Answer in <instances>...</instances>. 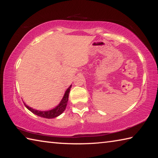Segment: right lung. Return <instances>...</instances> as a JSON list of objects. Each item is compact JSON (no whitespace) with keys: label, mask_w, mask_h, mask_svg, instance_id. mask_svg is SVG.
I'll list each match as a JSON object with an SVG mask.
<instances>
[{"label":"right lung","mask_w":158,"mask_h":158,"mask_svg":"<svg viewBox=\"0 0 158 158\" xmlns=\"http://www.w3.org/2000/svg\"><path fill=\"white\" fill-rule=\"evenodd\" d=\"M71 87H72V85H70V86L67 89L65 95H64L62 100L60 101L59 105H58L56 107H55L54 109H53L50 111H37V110H35V109H33L31 107H29V106L26 105V104H24V105L26 106V108H27L28 110H30L31 112H33V114L37 115V116L46 118H56L62 114L64 111V110L65 109L67 104H68L69 93L70 91Z\"/></svg>","instance_id":"right-lung-1"}]
</instances>
